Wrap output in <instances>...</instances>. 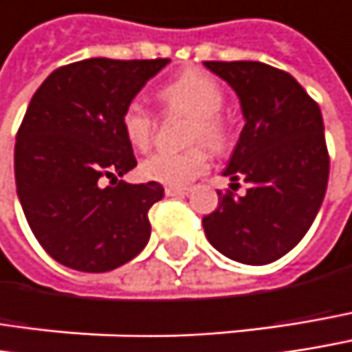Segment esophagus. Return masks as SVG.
<instances>
[{
  "mask_svg": "<svg viewBox=\"0 0 352 352\" xmlns=\"http://www.w3.org/2000/svg\"><path fill=\"white\" fill-rule=\"evenodd\" d=\"M189 189H185V187H165V195L167 197H177V195H185Z\"/></svg>",
  "mask_w": 352,
  "mask_h": 352,
  "instance_id": "34e87169",
  "label": "esophagus"
}]
</instances>
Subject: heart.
Listing matches in <instances>:
<instances>
[{
	"label": "heart",
	"mask_w": 352,
	"mask_h": 352,
	"mask_svg": "<svg viewBox=\"0 0 352 352\" xmlns=\"http://www.w3.org/2000/svg\"><path fill=\"white\" fill-rule=\"evenodd\" d=\"M157 100L165 114L189 116L185 141L201 143L209 151H223L230 139V126L221 107L226 102L223 88L211 76L189 70L163 84ZM120 129L124 139L137 151H146L157 129V120L141 102H129L120 114ZM195 144L183 153H155L141 163V175L146 181L163 183L169 187H185L208 171V151Z\"/></svg>",
	"instance_id": "b5f03b06"
}]
</instances>
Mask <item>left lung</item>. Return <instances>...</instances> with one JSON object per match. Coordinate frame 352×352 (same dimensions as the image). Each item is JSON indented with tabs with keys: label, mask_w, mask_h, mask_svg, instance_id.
Returning <instances> with one entry per match:
<instances>
[{
	"label": "left lung",
	"mask_w": 352,
	"mask_h": 352,
	"mask_svg": "<svg viewBox=\"0 0 352 352\" xmlns=\"http://www.w3.org/2000/svg\"><path fill=\"white\" fill-rule=\"evenodd\" d=\"M228 82L245 124L223 175L248 191L219 195L204 217L209 243L250 266H264L302 240L322 206L329 183V151L318 104L288 72L262 62H206Z\"/></svg>",
	"instance_id": "left-lung-1"
}]
</instances>
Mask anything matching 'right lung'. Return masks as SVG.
I'll list each match as a JSON object with an SVG mask.
<instances>
[{
    "label": "right lung",
    "instance_id": "1",
    "mask_svg": "<svg viewBox=\"0 0 352 352\" xmlns=\"http://www.w3.org/2000/svg\"><path fill=\"white\" fill-rule=\"evenodd\" d=\"M169 64L88 58L54 70L30 100L16 137L17 197L50 256L80 272H109L141 254L155 181L126 183L137 167L120 114Z\"/></svg>",
    "mask_w": 352,
    "mask_h": 352
}]
</instances>
